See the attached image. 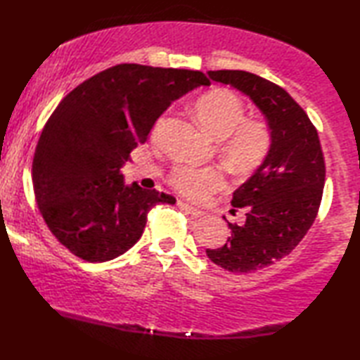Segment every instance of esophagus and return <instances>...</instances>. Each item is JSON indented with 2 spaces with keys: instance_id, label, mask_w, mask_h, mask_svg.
Segmentation results:
<instances>
[{
  "instance_id": "34e87169",
  "label": "esophagus",
  "mask_w": 360,
  "mask_h": 360,
  "mask_svg": "<svg viewBox=\"0 0 360 360\" xmlns=\"http://www.w3.org/2000/svg\"><path fill=\"white\" fill-rule=\"evenodd\" d=\"M176 205H179L181 210H185L186 213H190V215L194 217V218H199V217L204 215V212H200L199 209H196V207H193V205H190V204L184 202V200H179V202H176Z\"/></svg>"
}]
</instances>
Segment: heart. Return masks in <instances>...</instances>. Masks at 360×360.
Returning <instances> with one entry per match:
<instances>
[{
  "instance_id": "1",
  "label": "heart",
  "mask_w": 360,
  "mask_h": 360,
  "mask_svg": "<svg viewBox=\"0 0 360 360\" xmlns=\"http://www.w3.org/2000/svg\"><path fill=\"white\" fill-rule=\"evenodd\" d=\"M199 123L219 142V155L226 166L238 174L253 172L267 160L272 134L259 120L247 118L242 99L229 90H213L200 96L194 105ZM161 122L155 126V134ZM169 184L181 196L204 200L224 185V176L213 167L175 166Z\"/></svg>"
}]
</instances>
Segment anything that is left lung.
Segmentation results:
<instances>
[{
	"label": "left lung",
	"mask_w": 360,
	"mask_h": 360,
	"mask_svg": "<svg viewBox=\"0 0 360 360\" xmlns=\"http://www.w3.org/2000/svg\"><path fill=\"white\" fill-rule=\"evenodd\" d=\"M207 74L247 94L272 134L267 160L231 200L247 212L245 223H228V243L207 250L209 259L228 272H256L288 256L311 228L326 180L323 150L305 110L281 86L247 71Z\"/></svg>",
	"instance_id": "1"
}]
</instances>
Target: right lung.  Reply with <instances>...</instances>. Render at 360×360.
I'll return each mask as SVG.
<instances>
[{"mask_svg":"<svg viewBox=\"0 0 360 360\" xmlns=\"http://www.w3.org/2000/svg\"><path fill=\"white\" fill-rule=\"evenodd\" d=\"M200 85H210L200 71L124 63L63 98L33 158L36 202L63 247L88 262L115 259L142 237L156 204H175L124 185L122 167L172 101Z\"/></svg>","mask_w":360,"mask_h":360,"instance_id":"add662e5","label":"right lung"}]
</instances>
